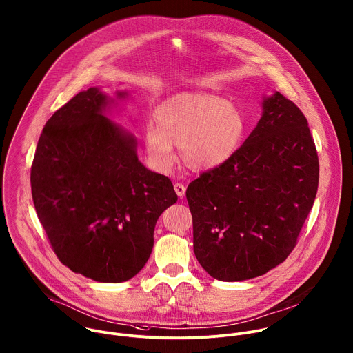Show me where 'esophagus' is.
<instances>
[{"mask_svg":"<svg viewBox=\"0 0 353 353\" xmlns=\"http://www.w3.org/2000/svg\"><path fill=\"white\" fill-rule=\"evenodd\" d=\"M185 190H187V188H185L181 183H176V184H174V191H176L177 196L183 198V196L185 195Z\"/></svg>","mask_w":353,"mask_h":353,"instance_id":"34e87169","label":"esophagus"}]
</instances>
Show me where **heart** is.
Wrapping results in <instances>:
<instances>
[{
    "label": "heart",
    "instance_id": "heart-1",
    "mask_svg": "<svg viewBox=\"0 0 353 353\" xmlns=\"http://www.w3.org/2000/svg\"><path fill=\"white\" fill-rule=\"evenodd\" d=\"M155 124L144 131V148L154 169L168 172L180 145L184 163L194 170L212 169L228 161L244 135L241 113L230 102L210 94H180L163 101Z\"/></svg>",
    "mask_w": 353,
    "mask_h": 353
}]
</instances>
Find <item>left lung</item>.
Instances as JSON below:
<instances>
[{
    "instance_id": "left-lung-1",
    "label": "left lung",
    "mask_w": 353,
    "mask_h": 353,
    "mask_svg": "<svg viewBox=\"0 0 353 353\" xmlns=\"http://www.w3.org/2000/svg\"><path fill=\"white\" fill-rule=\"evenodd\" d=\"M318 181L305 116L280 92L265 98L243 145L187 188L202 268L215 280L243 281L282 263L297 244Z\"/></svg>"
}]
</instances>
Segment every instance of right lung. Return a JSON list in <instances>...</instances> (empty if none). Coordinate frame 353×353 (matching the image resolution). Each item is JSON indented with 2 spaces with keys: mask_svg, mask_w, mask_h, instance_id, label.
Instances as JSON below:
<instances>
[{
  "mask_svg": "<svg viewBox=\"0 0 353 353\" xmlns=\"http://www.w3.org/2000/svg\"><path fill=\"white\" fill-rule=\"evenodd\" d=\"M108 103L91 87L54 112L38 141L31 192L63 265L123 282L148 261L157 219L177 195L169 177L141 165L135 138L103 114Z\"/></svg>",
  "mask_w": 353,
  "mask_h": 353,
  "instance_id": "1",
  "label": "right lung"
}]
</instances>
